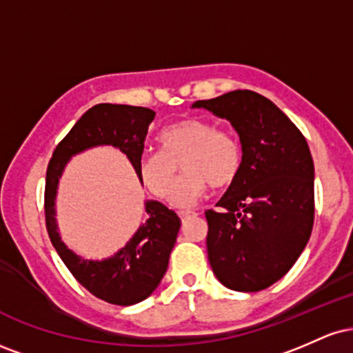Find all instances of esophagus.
<instances>
[{"label": "esophagus", "mask_w": 353, "mask_h": 353, "mask_svg": "<svg viewBox=\"0 0 353 353\" xmlns=\"http://www.w3.org/2000/svg\"><path fill=\"white\" fill-rule=\"evenodd\" d=\"M194 216H197V214L194 212V210H179V217H181L182 222L188 221V219L194 217Z\"/></svg>", "instance_id": "esophagus-1"}]
</instances>
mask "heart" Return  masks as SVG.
<instances>
[{
	"label": "heart",
	"instance_id": "heart-1",
	"mask_svg": "<svg viewBox=\"0 0 353 353\" xmlns=\"http://www.w3.org/2000/svg\"><path fill=\"white\" fill-rule=\"evenodd\" d=\"M157 144L159 151L141 156L139 176L159 199H168L172 192L171 202L176 208H190L204 196L209 184L216 189L228 188L241 174V141L209 119L185 117L165 125ZM177 163L185 174L174 188Z\"/></svg>",
	"mask_w": 353,
	"mask_h": 353
}]
</instances>
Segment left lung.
I'll return each instance as SVG.
<instances>
[{
    "instance_id": "1",
    "label": "left lung",
    "mask_w": 353,
    "mask_h": 353,
    "mask_svg": "<svg viewBox=\"0 0 353 353\" xmlns=\"http://www.w3.org/2000/svg\"><path fill=\"white\" fill-rule=\"evenodd\" d=\"M192 106L229 119L242 144L241 174L217 209L205 210L210 267L232 290L267 289L289 272L314 228L309 144L272 101L249 89Z\"/></svg>"
}]
</instances>
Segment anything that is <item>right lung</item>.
<instances>
[{
  "label": "right lung",
  "mask_w": 353,
  "mask_h": 353,
  "mask_svg": "<svg viewBox=\"0 0 353 353\" xmlns=\"http://www.w3.org/2000/svg\"><path fill=\"white\" fill-rule=\"evenodd\" d=\"M156 112L128 104H96L88 109L72 129L56 145L46 171L44 219L48 236L61 261L88 292L114 305H132L148 299L168 270L169 255L176 244L181 219L164 204L149 201V219L114 257L94 262L72 254L61 242L54 219L56 188L64 164L72 154L92 145L111 144L129 157L139 176V159L144 152L148 128ZM141 179V176H139Z\"/></svg>",
  "instance_id": "obj_1"
}]
</instances>
